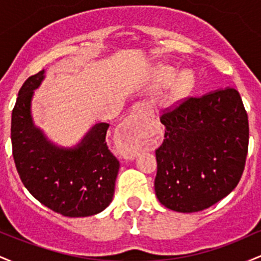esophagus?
Wrapping results in <instances>:
<instances>
[{
	"instance_id": "esophagus-1",
	"label": "esophagus",
	"mask_w": 261,
	"mask_h": 261,
	"mask_svg": "<svg viewBox=\"0 0 261 261\" xmlns=\"http://www.w3.org/2000/svg\"><path fill=\"white\" fill-rule=\"evenodd\" d=\"M141 131V120L137 115H131L130 119L121 127L122 154L127 158H134L140 149L139 135Z\"/></svg>"
}]
</instances>
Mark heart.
I'll return each instance as SVG.
<instances>
[{
    "instance_id": "heart-1",
    "label": "heart",
    "mask_w": 261,
    "mask_h": 261,
    "mask_svg": "<svg viewBox=\"0 0 261 261\" xmlns=\"http://www.w3.org/2000/svg\"><path fill=\"white\" fill-rule=\"evenodd\" d=\"M173 76V71L169 70V68H162L157 72V82L158 83H166L170 80V77ZM189 86V79L187 74H179L176 77L172 86V92L175 93V94H179V93L184 92Z\"/></svg>"
}]
</instances>
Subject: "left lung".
Here are the masks:
<instances>
[{
    "instance_id": "1",
    "label": "left lung",
    "mask_w": 261,
    "mask_h": 261,
    "mask_svg": "<svg viewBox=\"0 0 261 261\" xmlns=\"http://www.w3.org/2000/svg\"><path fill=\"white\" fill-rule=\"evenodd\" d=\"M163 143L155 149L154 190L167 208L197 212L238 185L249 142V124L234 88L189 97L161 116Z\"/></svg>"
}]
</instances>
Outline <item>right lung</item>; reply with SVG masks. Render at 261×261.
I'll use <instances>...</instances> for the list:
<instances>
[{
	"instance_id": "1",
	"label": "right lung",
	"mask_w": 261,
	"mask_h": 261,
	"mask_svg": "<svg viewBox=\"0 0 261 261\" xmlns=\"http://www.w3.org/2000/svg\"><path fill=\"white\" fill-rule=\"evenodd\" d=\"M43 80L44 70L29 77L12 110V152L20 180L39 202L62 216L99 214L112 202L120 167L106 142L109 124L93 126L76 147H56L31 115L33 91Z\"/></svg>"
}]
</instances>
